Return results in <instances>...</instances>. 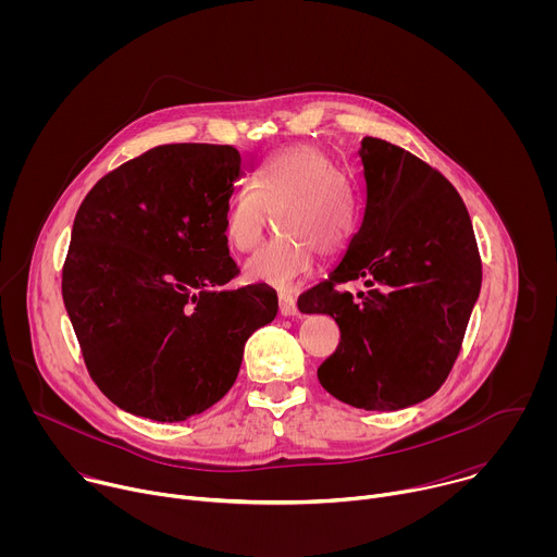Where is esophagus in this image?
I'll return each mask as SVG.
<instances>
[{"mask_svg": "<svg viewBox=\"0 0 557 557\" xmlns=\"http://www.w3.org/2000/svg\"><path fill=\"white\" fill-rule=\"evenodd\" d=\"M280 314L282 317H297L299 308L295 304V297L290 295H280Z\"/></svg>", "mask_w": 557, "mask_h": 557, "instance_id": "obj_1", "label": "esophagus"}]
</instances>
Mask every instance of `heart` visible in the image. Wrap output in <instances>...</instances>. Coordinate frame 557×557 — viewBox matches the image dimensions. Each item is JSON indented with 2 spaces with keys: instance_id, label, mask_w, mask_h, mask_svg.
Wrapping results in <instances>:
<instances>
[{
  "instance_id": "obj_1",
  "label": "heart",
  "mask_w": 557,
  "mask_h": 557,
  "mask_svg": "<svg viewBox=\"0 0 557 557\" xmlns=\"http://www.w3.org/2000/svg\"><path fill=\"white\" fill-rule=\"evenodd\" d=\"M277 210L284 240L253 256L245 271L251 280L284 293L310 277L317 253L339 260L361 222L357 189L322 147L308 143L282 147L258 168L251 189L237 196L226 213L228 247L237 253L256 251L269 228V211Z\"/></svg>"
}]
</instances>
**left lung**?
Listing matches in <instances>:
<instances>
[{
    "label": "left lung",
    "mask_w": 557,
    "mask_h": 557,
    "mask_svg": "<svg viewBox=\"0 0 557 557\" xmlns=\"http://www.w3.org/2000/svg\"><path fill=\"white\" fill-rule=\"evenodd\" d=\"M361 226L339 267L299 297L331 314L337 350L317 368L324 389L361 410H401L432 396L460 352L483 264L462 198L421 158L361 140ZM361 278L355 298L338 286Z\"/></svg>",
    "instance_id": "8db88e82"
}]
</instances>
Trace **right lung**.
Listing matches in <instances>:
<instances>
[{
  "instance_id": "right-lung-1",
  "label": "right lung",
  "mask_w": 557,
  "mask_h": 557,
  "mask_svg": "<svg viewBox=\"0 0 557 557\" xmlns=\"http://www.w3.org/2000/svg\"><path fill=\"white\" fill-rule=\"evenodd\" d=\"M233 145H158L106 174L76 211L61 290L92 381L125 412L185 421L235 383L277 297L228 286Z\"/></svg>"
}]
</instances>
